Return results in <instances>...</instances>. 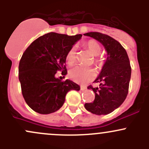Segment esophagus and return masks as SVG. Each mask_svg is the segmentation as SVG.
I'll use <instances>...</instances> for the list:
<instances>
[{
  "label": "esophagus",
  "mask_w": 149,
  "mask_h": 149,
  "mask_svg": "<svg viewBox=\"0 0 149 149\" xmlns=\"http://www.w3.org/2000/svg\"><path fill=\"white\" fill-rule=\"evenodd\" d=\"M81 90H82V91H84V90L86 89V86H81Z\"/></svg>",
  "instance_id": "1"
}]
</instances>
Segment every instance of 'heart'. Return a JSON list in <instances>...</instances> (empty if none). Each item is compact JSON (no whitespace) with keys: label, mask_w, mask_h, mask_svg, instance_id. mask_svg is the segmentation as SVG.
Listing matches in <instances>:
<instances>
[{"label":"heart","mask_w":149,"mask_h":149,"mask_svg":"<svg viewBox=\"0 0 149 149\" xmlns=\"http://www.w3.org/2000/svg\"><path fill=\"white\" fill-rule=\"evenodd\" d=\"M86 47L88 49L90 53L95 56L94 63L99 67H101L104 65L103 58L100 57V54L101 53L102 48L100 45L95 40H89L85 44ZM65 61L68 65H72L76 61V53L75 49L73 47L70 48L68 51L65 56ZM69 76L74 81L78 83H86L92 80L95 76V72L91 68L84 67V66L76 65L73 67L69 70Z\"/></svg>","instance_id":"b5f03b06"}]
</instances>
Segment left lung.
I'll return each mask as SVG.
<instances>
[{"label":"left lung","mask_w":149,"mask_h":149,"mask_svg":"<svg viewBox=\"0 0 149 149\" xmlns=\"http://www.w3.org/2000/svg\"><path fill=\"white\" fill-rule=\"evenodd\" d=\"M84 35L101 42L107 52L101 73L94 81L100 86H88L95 94V99L92 103H86L84 107L95 115H107L119 107L127 97L131 76L130 61L120 43L109 35L96 31Z\"/></svg>","instance_id":"1"}]
</instances>
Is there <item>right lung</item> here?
<instances>
[{
  "label": "right lung",
  "mask_w": 149,
  "mask_h": 149,
  "mask_svg": "<svg viewBox=\"0 0 149 149\" xmlns=\"http://www.w3.org/2000/svg\"><path fill=\"white\" fill-rule=\"evenodd\" d=\"M81 36L47 33L34 40L22 55L19 65L22 95L36 112L46 115L56 112L65 102L69 91L80 89L77 84L68 79L62 81L55 75L58 71L66 75V54Z\"/></svg>",
  "instance_id": "right-lung-1"
}]
</instances>
